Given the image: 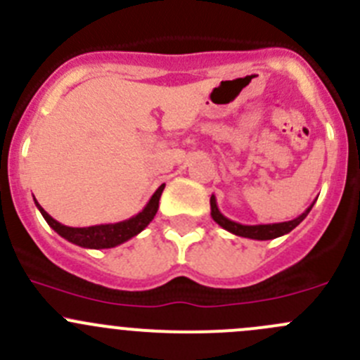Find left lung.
I'll use <instances>...</instances> for the list:
<instances>
[{
	"label": "left lung",
	"instance_id": "left-lung-1",
	"mask_svg": "<svg viewBox=\"0 0 360 360\" xmlns=\"http://www.w3.org/2000/svg\"><path fill=\"white\" fill-rule=\"evenodd\" d=\"M313 205H315V201H313L311 205H309L308 208H306L304 212H302L300 217H296V219L289 220V222L257 224V226H245V224L234 222V220H231V219H227V217H224L222 213H220L219 206H217L215 195L212 194V198H210V208H212V219L215 220V222L219 224L220 227H224V229L229 231V233L236 234V236L250 238V240H261V241H262V240H275V238L283 236V234L290 233V231H292L294 227L300 226L302 220L306 219V215H308L309 210L313 208Z\"/></svg>",
	"mask_w": 360,
	"mask_h": 360
}]
</instances>
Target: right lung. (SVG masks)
I'll return each mask as SVG.
<instances>
[{
	"mask_svg": "<svg viewBox=\"0 0 360 360\" xmlns=\"http://www.w3.org/2000/svg\"><path fill=\"white\" fill-rule=\"evenodd\" d=\"M162 191H165V184L154 192V195L150 198V201L145 205V208L140 213H136L131 219L122 220V222L115 224H99V226H91V227H68L64 224L58 222L56 219H52L47 212L40 206V202L34 199V205L40 210V213L44 215V219L47 220L49 226L63 236L64 240H68L70 243L78 245V247L84 248H113L117 245L124 243V241L131 240L133 236L140 234L148 224L152 222V219L155 217L159 208V199H161Z\"/></svg>",
	"mask_w": 360,
	"mask_h": 360,
	"instance_id": "right-lung-1",
	"label": "right lung"
}]
</instances>
